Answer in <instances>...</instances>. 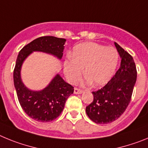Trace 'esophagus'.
Listing matches in <instances>:
<instances>
[{"instance_id":"esophagus-1","label":"esophagus","mask_w":148,"mask_h":148,"mask_svg":"<svg viewBox=\"0 0 148 148\" xmlns=\"http://www.w3.org/2000/svg\"><path fill=\"white\" fill-rule=\"evenodd\" d=\"M82 92H83V90H81V89L77 88V87L74 89V93L75 94H81Z\"/></svg>"}]
</instances>
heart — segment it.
I'll list each match as a JSON object with an SVG mask.
<instances>
[{
    "instance_id": "obj_1",
    "label": "heart",
    "mask_w": 148,
    "mask_h": 148,
    "mask_svg": "<svg viewBox=\"0 0 148 148\" xmlns=\"http://www.w3.org/2000/svg\"><path fill=\"white\" fill-rule=\"evenodd\" d=\"M118 60V53L113 47L84 43L74 47L71 58L64 62L65 75L70 83H76L84 69L87 84L92 82L95 86H103L113 77Z\"/></svg>"
}]
</instances>
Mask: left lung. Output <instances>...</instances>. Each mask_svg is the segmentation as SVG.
Masks as SVG:
<instances>
[{"mask_svg":"<svg viewBox=\"0 0 148 148\" xmlns=\"http://www.w3.org/2000/svg\"><path fill=\"white\" fill-rule=\"evenodd\" d=\"M115 46L121 58V65L108 84L93 91V101L86 107L89 118L97 124H108L119 119L131 100L137 71L133 58L117 43Z\"/></svg>","mask_w":148,"mask_h":148,"instance_id":"left-lung-1","label":"left lung"}]
</instances>
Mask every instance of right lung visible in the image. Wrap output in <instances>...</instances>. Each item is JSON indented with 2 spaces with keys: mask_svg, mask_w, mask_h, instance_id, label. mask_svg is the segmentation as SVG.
<instances>
[{
  "mask_svg": "<svg viewBox=\"0 0 148 148\" xmlns=\"http://www.w3.org/2000/svg\"><path fill=\"white\" fill-rule=\"evenodd\" d=\"M66 39L54 36H42L24 46L18 53L13 72L14 85L23 111L40 122H48L60 116L68 97L74 92V87L56 75L47 87L40 91H32L23 85L21 79V67L23 61L33 51L49 53L61 59Z\"/></svg>",
  "mask_w": 148,
  "mask_h": 148,
  "instance_id": "add662e5",
  "label": "right lung"
}]
</instances>
